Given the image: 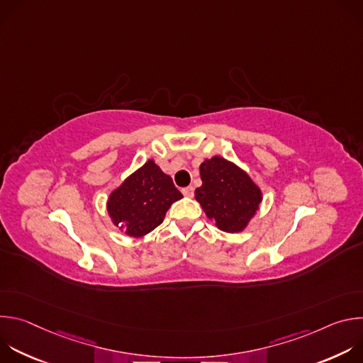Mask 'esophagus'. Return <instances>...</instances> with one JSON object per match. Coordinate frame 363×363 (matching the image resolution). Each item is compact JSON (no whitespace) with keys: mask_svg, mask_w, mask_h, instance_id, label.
I'll return each instance as SVG.
<instances>
[{"mask_svg":"<svg viewBox=\"0 0 363 363\" xmlns=\"http://www.w3.org/2000/svg\"><path fill=\"white\" fill-rule=\"evenodd\" d=\"M182 194L186 196V198H191L194 195V186H186V188H182Z\"/></svg>","mask_w":363,"mask_h":363,"instance_id":"34e87169","label":"esophagus"}]
</instances>
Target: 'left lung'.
Here are the masks:
<instances>
[{
    "instance_id": "obj_1",
    "label": "left lung",
    "mask_w": 363,
    "mask_h": 363,
    "mask_svg": "<svg viewBox=\"0 0 363 363\" xmlns=\"http://www.w3.org/2000/svg\"><path fill=\"white\" fill-rule=\"evenodd\" d=\"M202 185L195 199L205 216L225 233H241L260 208L262 189L235 164L213 157L199 167Z\"/></svg>"
}]
</instances>
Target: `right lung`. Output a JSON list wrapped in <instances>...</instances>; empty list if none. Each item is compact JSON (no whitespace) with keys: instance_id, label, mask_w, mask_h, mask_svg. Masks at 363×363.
Wrapping results in <instances>:
<instances>
[{"instance_id":"right-lung-1","label":"right lung","mask_w":363,"mask_h":363,"mask_svg":"<svg viewBox=\"0 0 363 363\" xmlns=\"http://www.w3.org/2000/svg\"><path fill=\"white\" fill-rule=\"evenodd\" d=\"M181 198L172 178L149 160L112 191L108 213L121 231L139 238L162 224L169 206Z\"/></svg>"}]
</instances>
